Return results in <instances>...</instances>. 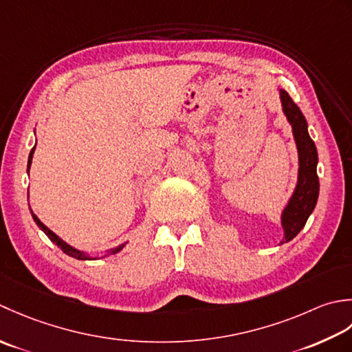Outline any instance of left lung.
I'll return each instance as SVG.
<instances>
[{
    "mask_svg": "<svg viewBox=\"0 0 352 352\" xmlns=\"http://www.w3.org/2000/svg\"><path fill=\"white\" fill-rule=\"evenodd\" d=\"M283 112L287 121L292 124V132L295 136L299 157L298 182L295 191L285 205L281 214V225L284 229V240L287 243L295 239L307 223L313 212L319 197V177H318V150L314 141L308 135L307 120L292 97L284 89H279Z\"/></svg>",
    "mask_w": 352,
    "mask_h": 352,
    "instance_id": "left-lung-1",
    "label": "left lung"
}]
</instances>
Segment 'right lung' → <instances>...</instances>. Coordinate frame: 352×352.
Returning <instances> with one entry per match:
<instances>
[{"label": "right lung", "instance_id": "add662e5", "mask_svg": "<svg viewBox=\"0 0 352 352\" xmlns=\"http://www.w3.org/2000/svg\"><path fill=\"white\" fill-rule=\"evenodd\" d=\"M36 147V146H34ZM34 147L32 148V152H30V155H28V162H27V173L28 171H30V166H32V157H33V153H34ZM30 212H32V217H33V220H34V223L38 225L42 231L45 232V235L48 236L50 240H52L54 245L57 246V248H60L63 252H65L67 255H69V256H73V258H76V260H97L96 256H91V255H88V254H85V252H82V250H78V249H76V248H73V246H69L68 243H65L63 241L62 239H59V236H57L53 231H50V229L42 223V221L34 216L33 214V211H32V208H30ZM126 246V243L124 245H120V246H117L116 249H111V250H107V255H112V254H117V252H120L121 249H123Z\"/></svg>", "mask_w": 352, "mask_h": 352}]
</instances>
